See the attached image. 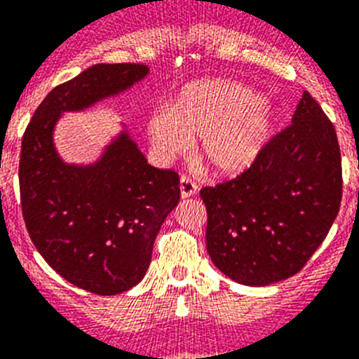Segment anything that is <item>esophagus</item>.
<instances>
[{"instance_id": "1", "label": "esophagus", "mask_w": 359, "mask_h": 359, "mask_svg": "<svg viewBox=\"0 0 359 359\" xmlns=\"http://www.w3.org/2000/svg\"><path fill=\"white\" fill-rule=\"evenodd\" d=\"M198 186L189 177H180V197L189 198L197 193Z\"/></svg>"}]
</instances>
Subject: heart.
<instances>
[{"mask_svg":"<svg viewBox=\"0 0 359 359\" xmlns=\"http://www.w3.org/2000/svg\"><path fill=\"white\" fill-rule=\"evenodd\" d=\"M276 110L257 90L235 81L189 83L170 108L149 115L146 132L164 161L188 151L201 139L198 154L213 173L233 177L253 166L266 149Z\"/></svg>","mask_w":359,"mask_h":359,"instance_id":"1","label":"heart"}]
</instances>
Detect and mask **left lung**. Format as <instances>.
I'll return each instance as SVG.
<instances>
[{
  "instance_id": "obj_1",
  "label": "left lung",
  "mask_w": 359,
  "mask_h": 359,
  "mask_svg": "<svg viewBox=\"0 0 359 359\" xmlns=\"http://www.w3.org/2000/svg\"><path fill=\"white\" fill-rule=\"evenodd\" d=\"M291 123L242 175L201 189L211 262L242 285L264 287L298 273L339 211L341 155L334 126L309 92Z\"/></svg>"
}]
</instances>
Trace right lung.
Segmentation results:
<instances>
[{
  "mask_svg": "<svg viewBox=\"0 0 359 359\" xmlns=\"http://www.w3.org/2000/svg\"><path fill=\"white\" fill-rule=\"evenodd\" d=\"M146 65H93L55 86L21 141V210L36 249L79 289L111 296L141 282L154 242L180 198L179 175L149 166L124 128L92 164L59 157L54 130L65 111L86 110L148 76Z\"/></svg>",
  "mask_w": 359,
  "mask_h": 359,
  "instance_id": "1",
  "label": "right lung"
}]
</instances>
